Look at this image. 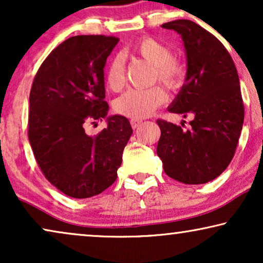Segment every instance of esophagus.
Listing matches in <instances>:
<instances>
[{"label":"esophagus","instance_id":"34e87169","mask_svg":"<svg viewBox=\"0 0 263 263\" xmlns=\"http://www.w3.org/2000/svg\"><path fill=\"white\" fill-rule=\"evenodd\" d=\"M141 123H142V121H139V120H132V121H130V124H132V127L134 128V129L138 128L139 125L141 124Z\"/></svg>","mask_w":263,"mask_h":263}]
</instances>
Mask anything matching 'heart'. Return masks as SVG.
Masks as SVG:
<instances>
[{"label": "heart", "instance_id": "1", "mask_svg": "<svg viewBox=\"0 0 263 263\" xmlns=\"http://www.w3.org/2000/svg\"><path fill=\"white\" fill-rule=\"evenodd\" d=\"M133 52L142 57L156 67L158 80L175 88L181 85L184 70L177 60L172 59V52L167 45L151 37H143L132 46ZM105 82L111 91H120L124 84V63L122 56L117 55L110 60L105 70ZM166 96L160 87L132 88L115 100L114 107L118 114L133 120H142L151 116L158 106L165 102Z\"/></svg>", "mask_w": 263, "mask_h": 263}]
</instances>
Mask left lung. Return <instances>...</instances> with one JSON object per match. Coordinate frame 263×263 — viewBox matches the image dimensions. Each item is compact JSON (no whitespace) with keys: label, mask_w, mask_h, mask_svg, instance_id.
Instances as JSON below:
<instances>
[{"label":"left lung","mask_w":263,"mask_h":263,"mask_svg":"<svg viewBox=\"0 0 263 263\" xmlns=\"http://www.w3.org/2000/svg\"><path fill=\"white\" fill-rule=\"evenodd\" d=\"M161 27L181 35L186 56L185 81L167 110L193 121L183 130L158 120L157 154L168 177L203 184L221 175L235 156L244 121L238 73L225 46L200 25L182 19Z\"/></svg>","instance_id":"8db88e82"}]
</instances>
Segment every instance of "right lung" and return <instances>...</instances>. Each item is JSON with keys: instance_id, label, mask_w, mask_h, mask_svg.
<instances>
[{"instance_id": "right-lung-1", "label": "right lung", "mask_w": 263, "mask_h": 263, "mask_svg": "<svg viewBox=\"0 0 263 263\" xmlns=\"http://www.w3.org/2000/svg\"><path fill=\"white\" fill-rule=\"evenodd\" d=\"M116 37L75 35L53 49L32 85L28 140L46 179L75 199L98 195L116 181L133 134L124 116H107L104 67ZM107 118L98 136L87 123ZM95 123V122H93Z\"/></svg>"}]
</instances>
